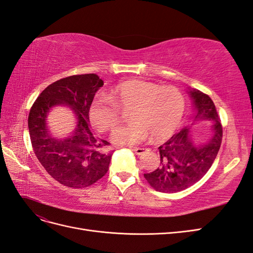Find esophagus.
Listing matches in <instances>:
<instances>
[{
	"mask_svg": "<svg viewBox=\"0 0 253 253\" xmlns=\"http://www.w3.org/2000/svg\"><path fill=\"white\" fill-rule=\"evenodd\" d=\"M132 150L135 152V154H137V155H141V154L149 151L147 148H132Z\"/></svg>",
	"mask_w": 253,
	"mask_h": 253,
	"instance_id": "34e87169",
	"label": "esophagus"
}]
</instances>
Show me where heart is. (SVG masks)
<instances>
[{"label":"heart","mask_w":253,"mask_h":253,"mask_svg":"<svg viewBox=\"0 0 253 253\" xmlns=\"http://www.w3.org/2000/svg\"><path fill=\"white\" fill-rule=\"evenodd\" d=\"M184 108L185 100L175 87L131 80L116 85L107 95H95L89 107V119L95 129L105 132L118 126V110L129 111L128 121L132 124L115 129L112 142L135 146L150 136L154 141L169 138L181 124Z\"/></svg>","instance_id":"heart-1"}]
</instances>
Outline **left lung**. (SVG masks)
I'll use <instances>...</instances> for the list:
<instances>
[{"instance_id": "left-lung-1", "label": "left lung", "mask_w": 253, "mask_h": 253, "mask_svg": "<svg viewBox=\"0 0 253 253\" xmlns=\"http://www.w3.org/2000/svg\"><path fill=\"white\" fill-rule=\"evenodd\" d=\"M187 93L194 108L193 121L211 124L210 137L206 141H196L190 125L159 147L160 166L143 174L158 192L177 193L201 180L214 163L221 145L222 126L214 102L208 94L194 88H189Z\"/></svg>"}]
</instances>
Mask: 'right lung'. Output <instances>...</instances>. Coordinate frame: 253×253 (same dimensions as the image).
I'll use <instances>...</instances> for the list:
<instances>
[{"instance_id":"add662e5","label":"right lung","mask_w":253,"mask_h":253,"mask_svg":"<svg viewBox=\"0 0 253 253\" xmlns=\"http://www.w3.org/2000/svg\"><path fill=\"white\" fill-rule=\"evenodd\" d=\"M97 74H80L54 82L39 94L29 115L32 146L38 161L54 180L65 186L84 188L104 176L112 153L108 145L95 137L89 125V107L95 92L103 86ZM65 106L75 114L76 126L67 136H54L47 116L54 107Z\"/></svg>"}]
</instances>
